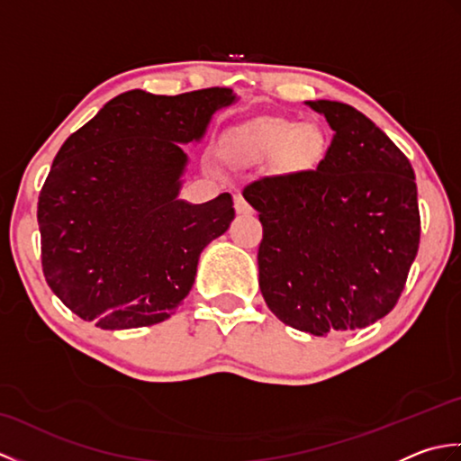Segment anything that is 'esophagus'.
<instances>
[{
	"label": "esophagus",
	"mask_w": 461,
	"mask_h": 461,
	"mask_svg": "<svg viewBox=\"0 0 461 461\" xmlns=\"http://www.w3.org/2000/svg\"><path fill=\"white\" fill-rule=\"evenodd\" d=\"M233 202H236V212H238V213H251V212H253L249 202H248L246 198H243V195L238 194L236 200H233Z\"/></svg>",
	"instance_id": "34e87169"
}]
</instances>
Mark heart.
<instances>
[{"label": "heart", "instance_id": "heart-1", "mask_svg": "<svg viewBox=\"0 0 461 461\" xmlns=\"http://www.w3.org/2000/svg\"><path fill=\"white\" fill-rule=\"evenodd\" d=\"M249 146L261 154L281 150L283 162L293 168H307L317 164L325 139L315 124H297L287 119H269L258 124L249 134Z\"/></svg>", "mask_w": 461, "mask_h": 461}]
</instances>
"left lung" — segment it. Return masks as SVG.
<instances>
[{
	"instance_id": "obj_1",
	"label": "left lung",
	"mask_w": 461,
	"mask_h": 461,
	"mask_svg": "<svg viewBox=\"0 0 461 461\" xmlns=\"http://www.w3.org/2000/svg\"><path fill=\"white\" fill-rule=\"evenodd\" d=\"M332 129L317 168L243 188L259 212V289L273 315L315 337L365 329L402 295L420 246L412 164L365 114L309 101Z\"/></svg>"
}]
</instances>
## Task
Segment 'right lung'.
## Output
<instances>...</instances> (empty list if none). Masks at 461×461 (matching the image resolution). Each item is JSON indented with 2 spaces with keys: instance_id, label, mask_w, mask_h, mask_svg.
<instances>
[{
  "instance_id": "obj_1",
  "label": "right lung",
  "mask_w": 461,
  "mask_h": 461,
  "mask_svg": "<svg viewBox=\"0 0 461 461\" xmlns=\"http://www.w3.org/2000/svg\"><path fill=\"white\" fill-rule=\"evenodd\" d=\"M231 89L174 96L129 91L59 149L39 192L41 267L83 321L119 330L168 319L188 295L202 249L236 215L230 194L200 205L176 198L188 162Z\"/></svg>"
}]
</instances>
